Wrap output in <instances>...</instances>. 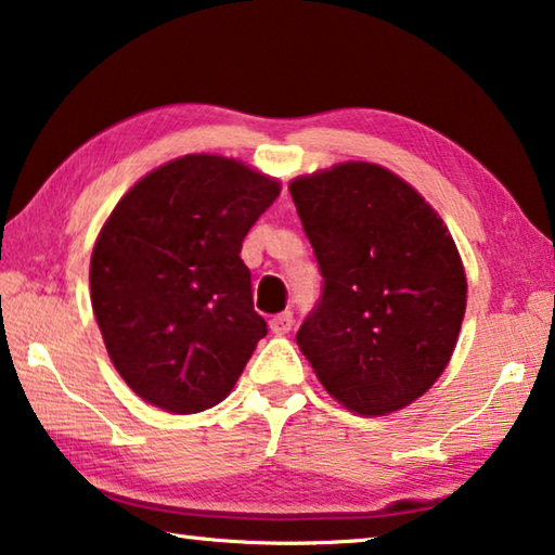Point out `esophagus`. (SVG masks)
<instances>
[{
    "label": "esophagus",
    "mask_w": 555,
    "mask_h": 555,
    "mask_svg": "<svg viewBox=\"0 0 555 555\" xmlns=\"http://www.w3.org/2000/svg\"><path fill=\"white\" fill-rule=\"evenodd\" d=\"M291 325H294V313L284 311V313H279V315L271 318L269 331L274 333V335H286L291 331Z\"/></svg>",
    "instance_id": "1"
}]
</instances>
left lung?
I'll list each match as a JSON object with an SVG mask.
<instances>
[{
  "instance_id": "8db88e82",
  "label": "left lung",
  "mask_w": 555,
  "mask_h": 555,
  "mask_svg": "<svg viewBox=\"0 0 555 555\" xmlns=\"http://www.w3.org/2000/svg\"><path fill=\"white\" fill-rule=\"evenodd\" d=\"M288 191L325 279L300 352L347 411L409 406L448 367L465 318V267L443 218L370 162L298 176Z\"/></svg>"
}]
</instances>
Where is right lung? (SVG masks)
Segmentation results:
<instances>
[{"label": "right lung", "mask_w": 555, "mask_h": 555, "mask_svg": "<svg viewBox=\"0 0 555 555\" xmlns=\"http://www.w3.org/2000/svg\"><path fill=\"white\" fill-rule=\"evenodd\" d=\"M281 191L240 158L185 154L121 195L90 257V298L119 377L152 406L198 413L237 384L267 323L242 240Z\"/></svg>", "instance_id": "right-lung-1"}]
</instances>
